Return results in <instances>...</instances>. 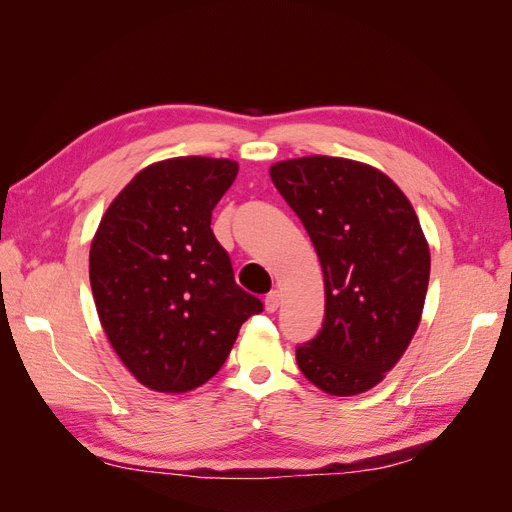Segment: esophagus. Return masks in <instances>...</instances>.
I'll list each match as a JSON object with an SVG mask.
<instances>
[{
  "label": "esophagus",
  "instance_id": "34e87169",
  "mask_svg": "<svg viewBox=\"0 0 512 512\" xmlns=\"http://www.w3.org/2000/svg\"><path fill=\"white\" fill-rule=\"evenodd\" d=\"M264 305H266V311H268V313H274V311L279 309V305H281V294H279L277 290H272V292L266 296Z\"/></svg>",
  "mask_w": 512,
  "mask_h": 512
}]
</instances>
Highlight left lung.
I'll return each instance as SVG.
<instances>
[{
	"label": "left lung",
	"instance_id": "left-lung-1",
	"mask_svg": "<svg viewBox=\"0 0 512 512\" xmlns=\"http://www.w3.org/2000/svg\"><path fill=\"white\" fill-rule=\"evenodd\" d=\"M324 274V322L296 348L318 389L357 396L383 381L422 320L430 251L411 201L381 170L331 155L270 166Z\"/></svg>",
	"mask_w": 512,
	"mask_h": 512
}]
</instances>
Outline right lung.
Returning a JSON list of instances; mask_svg holds the SVG:
<instances>
[{
    "label": "right lung",
    "instance_id": "add662e5",
    "mask_svg": "<svg viewBox=\"0 0 512 512\" xmlns=\"http://www.w3.org/2000/svg\"><path fill=\"white\" fill-rule=\"evenodd\" d=\"M225 157H170L131 179L90 244L103 331L144 387L186 393L227 361L240 326L264 311L233 279L212 209L238 175Z\"/></svg>",
    "mask_w": 512,
    "mask_h": 512
}]
</instances>
